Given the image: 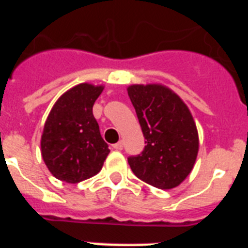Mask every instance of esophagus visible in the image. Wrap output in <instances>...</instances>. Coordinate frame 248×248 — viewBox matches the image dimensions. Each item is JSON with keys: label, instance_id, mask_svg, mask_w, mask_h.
Instances as JSON below:
<instances>
[{"label": "esophagus", "instance_id": "1", "mask_svg": "<svg viewBox=\"0 0 248 248\" xmlns=\"http://www.w3.org/2000/svg\"><path fill=\"white\" fill-rule=\"evenodd\" d=\"M113 149H115V150H123V141H119V143L114 144Z\"/></svg>", "mask_w": 248, "mask_h": 248}]
</instances>
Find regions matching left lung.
<instances>
[{
    "mask_svg": "<svg viewBox=\"0 0 248 248\" xmlns=\"http://www.w3.org/2000/svg\"><path fill=\"white\" fill-rule=\"evenodd\" d=\"M128 95L145 138V148L128 163L135 176L157 189H172L191 172L199 134L187 105L161 84H133Z\"/></svg>",
    "mask_w": 248,
    "mask_h": 248,
    "instance_id": "left-lung-1",
    "label": "left lung"
}]
</instances>
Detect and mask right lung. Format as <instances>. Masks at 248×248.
<instances>
[{
  "label": "right lung",
  "mask_w": 248,
  "mask_h": 248,
  "mask_svg": "<svg viewBox=\"0 0 248 248\" xmlns=\"http://www.w3.org/2000/svg\"><path fill=\"white\" fill-rule=\"evenodd\" d=\"M103 89L89 83L76 85L59 97L46 120L42 157L58 180L77 184L97 175L110 153L93 115Z\"/></svg>",
  "instance_id": "obj_1"
}]
</instances>
